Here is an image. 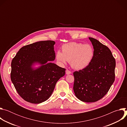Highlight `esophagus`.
I'll return each mask as SVG.
<instances>
[{
  "label": "esophagus",
  "mask_w": 127,
  "mask_h": 127,
  "mask_svg": "<svg viewBox=\"0 0 127 127\" xmlns=\"http://www.w3.org/2000/svg\"><path fill=\"white\" fill-rule=\"evenodd\" d=\"M72 73V72L70 71H69V70H68V69H67L66 70V74H71Z\"/></svg>",
  "instance_id": "34e87169"
}]
</instances>
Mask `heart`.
<instances>
[{"mask_svg": "<svg viewBox=\"0 0 127 127\" xmlns=\"http://www.w3.org/2000/svg\"><path fill=\"white\" fill-rule=\"evenodd\" d=\"M94 55L93 47L88 44L70 42L62 46V52L56 53L57 60L62 64L70 62L71 66L77 70L82 69L91 62Z\"/></svg>", "mask_w": 127, "mask_h": 127, "instance_id": "1", "label": "heart"}]
</instances>
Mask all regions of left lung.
I'll return each instance as SVG.
<instances>
[{
  "label": "left lung",
  "mask_w": 127,
  "mask_h": 127,
  "mask_svg": "<svg viewBox=\"0 0 127 127\" xmlns=\"http://www.w3.org/2000/svg\"><path fill=\"white\" fill-rule=\"evenodd\" d=\"M89 39L94 47V57L87 67L73 73V90L79 100L93 102L102 98L113 84L116 60L107 47L96 39Z\"/></svg>",
  "instance_id": "left-lung-1"
}]
</instances>
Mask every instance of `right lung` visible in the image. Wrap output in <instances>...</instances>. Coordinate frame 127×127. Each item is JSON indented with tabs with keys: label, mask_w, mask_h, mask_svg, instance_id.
<instances>
[{
	"label": "right lung",
	"mask_w": 127,
	"mask_h": 127,
	"mask_svg": "<svg viewBox=\"0 0 127 127\" xmlns=\"http://www.w3.org/2000/svg\"><path fill=\"white\" fill-rule=\"evenodd\" d=\"M54 41H43L23 47L13 58L10 78L19 95L26 101L40 103L52 95L65 69L49 61L55 59ZM34 63L41 65L34 69Z\"/></svg>",
	"instance_id": "obj_1"
}]
</instances>
